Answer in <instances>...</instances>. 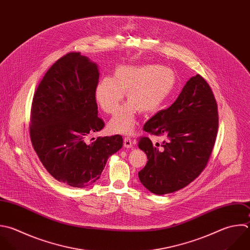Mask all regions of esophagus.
I'll list each match as a JSON object with an SVG mask.
<instances>
[{"label":"esophagus","instance_id":"34e87169","mask_svg":"<svg viewBox=\"0 0 250 250\" xmlns=\"http://www.w3.org/2000/svg\"><path fill=\"white\" fill-rule=\"evenodd\" d=\"M123 146H124V147H126V148L132 147V146H133V142H132V140H131L129 137H125V138H124V141H123Z\"/></svg>","mask_w":250,"mask_h":250}]
</instances>
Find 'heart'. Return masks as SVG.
I'll use <instances>...</instances> for the list:
<instances>
[{
	"mask_svg": "<svg viewBox=\"0 0 250 250\" xmlns=\"http://www.w3.org/2000/svg\"><path fill=\"white\" fill-rule=\"evenodd\" d=\"M175 86L176 75L169 67L121 65L116 67L112 77H104L98 82L94 97L104 112L112 114L126 93L129 103L120 107L107 127L111 133L130 134L136 127L138 111H156L170 97Z\"/></svg>",
	"mask_w": 250,
	"mask_h": 250,
	"instance_id": "heart-1",
	"label": "heart"
}]
</instances>
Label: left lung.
<instances>
[{
  "label": "left lung",
  "instance_id": "obj_1",
  "mask_svg": "<svg viewBox=\"0 0 250 250\" xmlns=\"http://www.w3.org/2000/svg\"><path fill=\"white\" fill-rule=\"evenodd\" d=\"M218 107L207 82L200 75L191 77L174 104L158 111L144 126L167 141L158 148L147 137L139 147L148 161L138 173L141 183L155 194L177 191L190 184L206 167L218 131Z\"/></svg>",
  "mask_w": 250,
  "mask_h": 250
}]
</instances>
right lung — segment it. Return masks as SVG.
<instances>
[{
    "instance_id": "1",
    "label": "right lung",
    "mask_w": 250,
    "mask_h": 250,
    "mask_svg": "<svg viewBox=\"0 0 250 250\" xmlns=\"http://www.w3.org/2000/svg\"><path fill=\"white\" fill-rule=\"evenodd\" d=\"M99 76L96 63L69 53L47 71L32 102V146L47 171L73 188L98 181L108 157L123 146L120 135L86 142L104 126L94 97Z\"/></svg>"
}]
</instances>
